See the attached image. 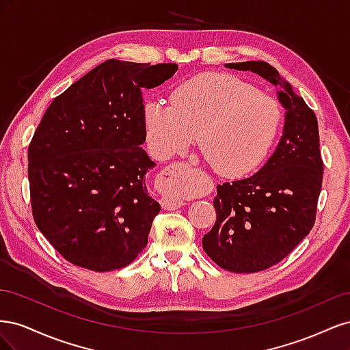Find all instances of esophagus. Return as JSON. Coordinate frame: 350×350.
<instances>
[{
    "instance_id": "obj_1",
    "label": "esophagus",
    "mask_w": 350,
    "mask_h": 350,
    "mask_svg": "<svg viewBox=\"0 0 350 350\" xmlns=\"http://www.w3.org/2000/svg\"><path fill=\"white\" fill-rule=\"evenodd\" d=\"M163 175H171L169 174V169H167V172H163ZM161 204L165 210H176L181 206H184L185 201L181 198H175V197H162Z\"/></svg>"
}]
</instances>
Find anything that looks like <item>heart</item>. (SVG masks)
Masks as SVG:
<instances>
[{
	"label": "heart",
	"instance_id": "obj_1",
	"mask_svg": "<svg viewBox=\"0 0 350 350\" xmlns=\"http://www.w3.org/2000/svg\"><path fill=\"white\" fill-rule=\"evenodd\" d=\"M143 122L150 149L159 159L183 153L198 134L200 150L220 175L241 176L261 166L283 126L280 102L230 74L204 72L171 93V105L150 100ZM183 196V185L171 188Z\"/></svg>",
	"mask_w": 350,
	"mask_h": 350
}]
</instances>
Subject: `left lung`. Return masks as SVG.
<instances>
[{"label":"left lung","mask_w":350,"mask_h":350,"mask_svg":"<svg viewBox=\"0 0 350 350\" xmlns=\"http://www.w3.org/2000/svg\"><path fill=\"white\" fill-rule=\"evenodd\" d=\"M252 71L280 89L284 130L276 152L257 174L217 185L216 221L203 248L219 267L256 273L288 257L310 234L323 185L319 122L314 111L264 61L226 64Z\"/></svg>","instance_id":"obj_1"}]
</instances>
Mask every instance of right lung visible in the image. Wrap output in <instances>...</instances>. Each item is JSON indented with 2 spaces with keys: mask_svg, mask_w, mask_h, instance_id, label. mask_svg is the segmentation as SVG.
I'll return each mask as SVG.
<instances>
[{
  "mask_svg": "<svg viewBox=\"0 0 350 350\" xmlns=\"http://www.w3.org/2000/svg\"><path fill=\"white\" fill-rule=\"evenodd\" d=\"M178 66L108 59L57 96L29 144L35 224L74 266L118 270L146 248L161 211L144 175L154 162L146 142L143 89Z\"/></svg>",
  "mask_w": 350,
  "mask_h": 350,
  "instance_id": "1",
  "label": "right lung"
}]
</instances>
